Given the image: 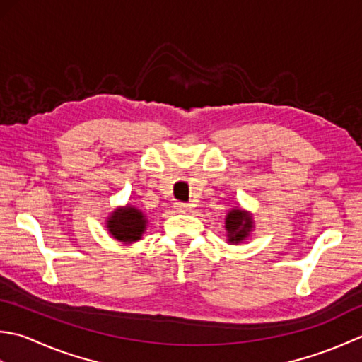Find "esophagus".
Wrapping results in <instances>:
<instances>
[{
  "label": "esophagus",
  "mask_w": 362,
  "mask_h": 362,
  "mask_svg": "<svg viewBox=\"0 0 362 362\" xmlns=\"http://www.w3.org/2000/svg\"><path fill=\"white\" fill-rule=\"evenodd\" d=\"M173 208H175L176 212H186V211H189V204L187 203H182V202H176L173 204Z\"/></svg>",
  "instance_id": "esophagus-1"
}]
</instances>
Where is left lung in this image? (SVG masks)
<instances>
[{
	"label": "left lung",
	"instance_id": "1",
	"mask_svg": "<svg viewBox=\"0 0 362 362\" xmlns=\"http://www.w3.org/2000/svg\"><path fill=\"white\" fill-rule=\"evenodd\" d=\"M225 228L228 231V240L231 243H239L252 230V217L240 209H234L228 212Z\"/></svg>",
	"mask_w": 362,
	"mask_h": 362
}]
</instances>
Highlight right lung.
<instances>
[{"mask_svg": "<svg viewBox=\"0 0 362 362\" xmlns=\"http://www.w3.org/2000/svg\"><path fill=\"white\" fill-rule=\"evenodd\" d=\"M146 220L144 214L136 208H123L117 209L107 220L109 233L117 240L122 242H134L139 240L145 230Z\"/></svg>", "mask_w": 362, "mask_h": 362, "instance_id": "obj_1", "label": "right lung"}]
</instances>
